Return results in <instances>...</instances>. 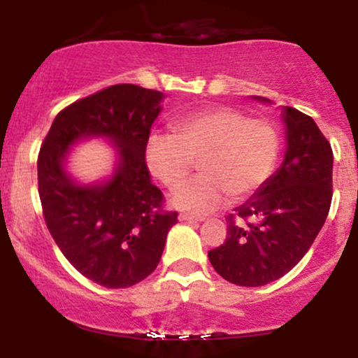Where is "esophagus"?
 Instances as JSON below:
<instances>
[{
	"instance_id": "34e87169",
	"label": "esophagus",
	"mask_w": 358,
	"mask_h": 358,
	"mask_svg": "<svg viewBox=\"0 0 358 358\" xmlns=\"http://www.w3.org/2000/svg\"><path fill=\"white\" fill-rule=\"evenodd\" d=\"M178 220H180V222H202L203 219H202V217L190 215V213H180Z\"/></svg>"
}]
</instances>
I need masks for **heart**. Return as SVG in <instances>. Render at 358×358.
Listing matches in <instances>:
<instances>
[{"mask_svg":"<svg viewBox=\"0 0 358 358\" xmlns=\"http://www.w3.org/2000/svg\"><path fill=\"white\" fill-rule=\"evenodd\" d=\"M175 134H151L145 146L150 171L168 188L185 182L199 159L202 175L171 195L178 210L205 215L234 196L245 199L273 173L279 155L278 131L266 119L215 106L180 117Z\"/></svg>","mask_w":358,"mask_h":358,"instance_id":"obj_1","label":"heart"}]
</instances>
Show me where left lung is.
<instances>
[{"mask_svg":"<svg viewBox=\"0 0 358 358\" xmlns=\"http://www.w3.org/2000/svg\"><path fill=\"white\" fill-rule=\"evenodd\" d=\"M252 99L269 104L266 97ZM286 150L281 166L236 208L227 239L208 250L213 269L237 286L269 285L301 261L322 231L331 203L334 153L316 122L282 106Z\"/></svg>","mask_w":358,"mask_h":358,"instance_id":"obj_1","label":"left lung"}]
</instances>
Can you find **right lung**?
<instances>
[{"label": "right lung", "instance_id": "right-lung-1", "mask_svg": "<svg viewBox=\"0 0 358 358\" xmlns=\"http://www.w3.org/2000/svg\"><path fill=\"white\" fill-rule=\"evenodd\" d=\"M165 94L119 84L60 110L38 155V193L53 241L90 281L129 287L158 266L176 212H163L145 146ZM106 138L117 150L111 175L82 184L66 168L71 148Z\"/></svg>", "mask_w": 358, "mask_h": 358}]
</instances>
